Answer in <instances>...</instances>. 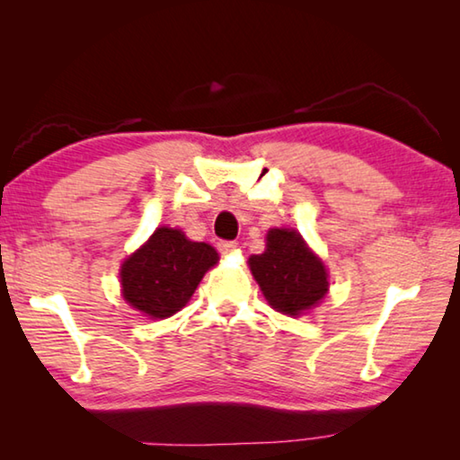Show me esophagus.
<instances>
[{
    "label": "esophagus",
    "instance_id": "1",
    "mask_svg": "<svg viewBox=\"0 0 460 460\" xmlns=\"http://www.w3.org/2000/svg\"><path fill=\"white\" fill-rule=\"evenodd\" d=\"M237 247H239L237 241H221V243H219L221 252H235Z\"/></svg>",
    "mask_w": 460,
    "mask_h": 460
}]
</instances>
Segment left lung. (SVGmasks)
<instances>
[{"mask_svg": "<svg viewBox=\"0 0 460 460\" xmlns=\"http://www.w3.org/2000/svg\"><path fill=\"white\" fill-rule=\"evenodd\" d=\"M253 278L278 313L296 316L324 298L326 270L296 231L271 229L266 252L249 258Z\"/></svg>", "mask_w": 460, "mask_h": 460, "instance_id": "obj_1", "label": "left lung"}]
</instances>
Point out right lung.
I'll list each match as a JSON object with an SVG mask.
<instances>
[{"mask_svg": "<svg viewBox=\"0 0 460 460\" xmlns=\"http://www.w3.org/2000/svg\"><path fill=\"white\" fill-rule=\"evenodd\" d=\"M219 255L182 231L160 227L150 241L121 266L123 298L152 318L176 314L197 290L205 271Z\"/></svg>", "mask_w": 460, "mask_h": 460, "instance_id": "obj_1", "label": "right lung"}]
</instances>
